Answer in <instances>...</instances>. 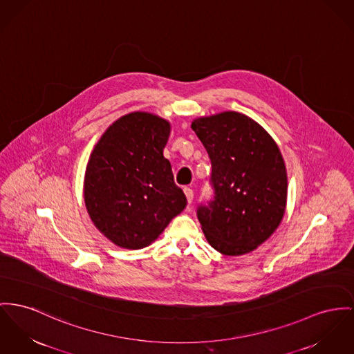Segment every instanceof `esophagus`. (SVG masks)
I'll list each match as a JSON object with an SVG mask.
<instances>
[{
	"mask_svg": "<svg viewBox=\"0 0 354 354\" xmlns=\"http://www.w3.org/2000/svg\"><path fill=\"white\" fill-rule=\"evenodd\" d=\"M184 193H185L187 200H188V203L190 204V203H192V200H193V190L190 188H184Z\"/></svg>",
	"mask_w": 354,
	"mask_h": 354,
	"instance_id": "1",
	"label": "esophagus"
}]
</instances>
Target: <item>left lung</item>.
Instances as JSON below:
<instances>
[{
  "mask_svg": "<svg viewBox=\"0 0 354 354\" xmlns=\"http://www.w3.org/2000/svg\"><path fill=\"white\" fill-rule=\"evenodd\" d=\"M192 129L212 165V200L197 207L204 235L224 255L251 252L284 214L287 173L281 150L255 120L235 111L194 119Z\"/></svg>",
  "mask_w": 354,
  "mask_h": 354,
  "instance_id": "1",
  "label": "left lung"
}]
</instances>
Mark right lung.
I'll return each instance as SVG.
<instances>
[{"label": "right lung", "instance_id": "obj_1", "mask_svg": "<svg viewBox=\"0 0 354 354\" xmlns=\"http://www.w3.org/2000/svg\"><path fill=\"white\" fill-rule=\"evenodd\" d=\"M169 134L165 119L131 113L114 122L91 153L86 207L95 227L122 248L149 245L185 209L187 197L164 157Z\"/></svg>", "mask_w": 354, "mask_h": 354}]
</instances>
